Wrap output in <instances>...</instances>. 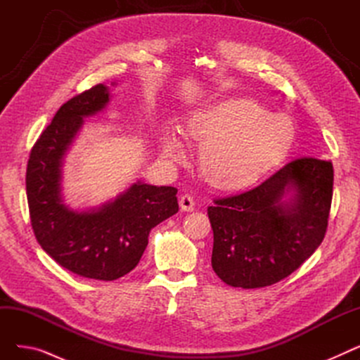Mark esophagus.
<instances>
[{
    "instance_id": "esophagus-1",
    "label": "esophagus",
    "mask_w": 360,
    "mask_h": 360,
    "mask_svg": "<svg viewBox=\"0 0 360 360\" xmlns=\"http://www.w3.org/2000/svg\"><path fill=\"white\" fill-rule=\"evenodd\" d=\"M179 207L184 212H193L195 209V201L190 194H184L179 198Z\"/></svg>"
}]
</instances>
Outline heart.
Segmentation results:
<instances>
[{"label":"heart","mask_w":360,"mask_h":360,"mask_svg":"<svg viewBox=\"0 0 360 360\" xmlns=\"http://www.w3.org/2000/svg\"><path fill=\"white\" fill-rule=\"evenodd\" d=\"M188 134L204 143L200 167L204 178L221 190H240L277 166L293 143L292 121L250 98H233L202 108L188 120ZM165 155L179 159L182 147L167 134Z\"/></svg>","instance_id":"heart-1"}]
</instances>
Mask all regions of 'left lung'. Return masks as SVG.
<instances>
[{
  "label": "left lung",
  "instance_id": "left-lung-1",
  "mask_svg": "<svg viewBox=\"0 0 360 360\" xmlns=\"http://www.w3.org/2000/svg\"><path fill=\"white\" fill-rule=\"evenodd\" d=\"M328 160L299 158L250 191L213 200L212 266L226 285L271 286L297 270L323 242L333 200ZM289 192V202L282 200Z\"/></svg>",
  "mask_w": 360,
  "mask_h": 360
}]
</instances>
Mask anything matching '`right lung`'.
Wrapping results in <instances>:
<instances>
[{"label": "right lung", "mask_w": 360, "mask_h": 360, "mask_svg": "<svg viewBox=\"0 0 360 360\" xmlns=\"http://www.w3.org/2000/svg\"><path fill=\"white\" fill-rule=\"evenodd\" d=\"M106 86L96 84L67 101L32 147L26 194L32 229L61 267L87 278L117 280L139 264L150 231L178 213L174 186L137 182L98 210L77 213L61 198V165L83 118L103 109Z\"/></svg>", "instance_id": "right-lung-1"}]
</instances>
